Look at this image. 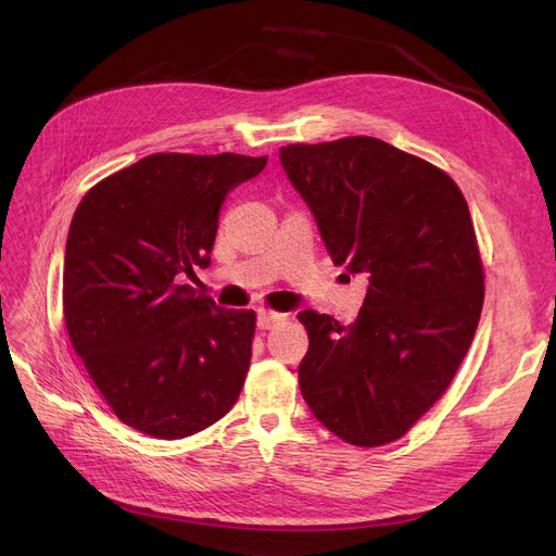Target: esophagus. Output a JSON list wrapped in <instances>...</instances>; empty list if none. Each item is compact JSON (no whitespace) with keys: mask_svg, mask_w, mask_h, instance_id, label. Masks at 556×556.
Listing matches in <instances>:
<instances>
[{"mask_svg":"<svg viewBox=\"0 0 556 556\" xmlns=\"http://www.w3.org/2000/svg\"><path fill=\"white\" fill-rule=\"evenodd\" d=\"M282 317H285V315H280V313L260 311V313H257V327H260V329H271L274 325H278V323H280Z\"/></svg>","mask_w":556,"mask_h":556,"instance_id":"34e87169","label":"esophagus"}]
</instances>
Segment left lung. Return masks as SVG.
Masks as SVG:
<instances>
[{
	"label": "left lung",
	"mask_w": 556,
	"mask_h": 556,
	"mask_svg": "<svg viewBox=\"0 0 556 556\" xmlns=\"http://www.w3.org/2000/svg\"><path fill=\"white\" fill-rule=\"evenodd\" d=\"M280 164L333 264L368 280L348 327L299 313L311 339L301 394L339 439L392 443L443 396L480 323L484 278L466 199L433 164L374 137L282 146Z\"/></svg>",
	"instance_id": "obj_1"
}]
</instances>
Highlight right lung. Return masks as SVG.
<instances>
[{"label": "right lung", "mask_w": 556, "mask_h": 556, "mask_svg": "<svg viewBox=\"0 0 556 556\" xmlns=\"http://www.w3.org/2000/svg\"><path fill=\"white\" fill-rule=\"evenodd\" d=\"M266 157L157 153L83 197L64 250V319L121 422L155 439L192 435L237 403L255 313L190 285L211 264L225 197Z\"/></svg>", "instance_id": "add662e5"}]
</instances>
